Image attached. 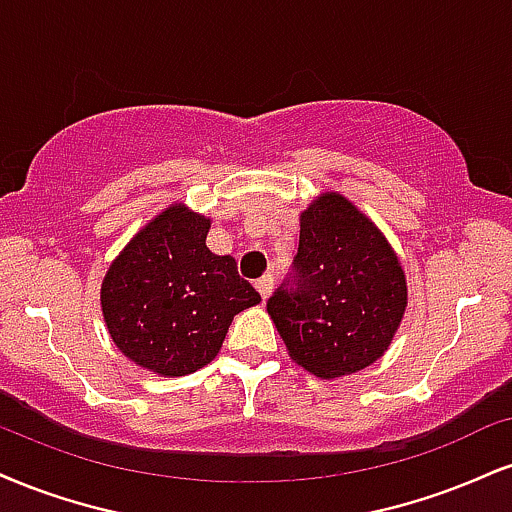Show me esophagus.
<instances>
[{
	"mask_svg": "<svg viewBox=\"0 0 512 512\" xmlns=\"http://www.w3.org/2000/svg\"><path fill=\"white\" fill-rule=\"evenodd\" d=\"M255 288H257V293L262 295V300H267L269 293H272V288H274V276L267 274V276H262V279H257Z\"/></svg>",
	"mask_w": 512,
	"mask_h": 512,
	"instance_id": "esophagus-1",
	"label": "esophagus"
}]
</instances>
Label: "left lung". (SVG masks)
Masks as SVG:
<instances>
[{"label":"left lung","mask_w":512,"mask_h":512,"mask_svg":"<svg viewBox=\"0 0 512 512\" xmlns=\"http://www.w3.org/2000/svg\"><path fill=\"white\" fill-rule=\"evenodd\" d=\"M408 307L396 252L372 219L338 193L300 214L293 274L267 300L288 355L324 379L377 362Z\"/></svg>","instance_id":"obj_1"}]
</instances>
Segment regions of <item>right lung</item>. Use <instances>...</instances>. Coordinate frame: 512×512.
Instances as JSON below:
<instances>
[{
	"instance_id": "add662e5",
	"label": "right lung",
	"mask_w": 512,
	"mask_h": 512,
	"mask_svg": "<svg viewBox=\"0 0 512 512\" xmlns=\"http://www.w3.org/2000/svg\"><path fill=\"white\" fill-rule=\"evenodd\" d=\"M209 224L176 202L135 233L104 274L109 336L128 360L159 377L209 365L233 317L262 300L231 255L207 248Z\"/></svg>"
}]
</instances>
